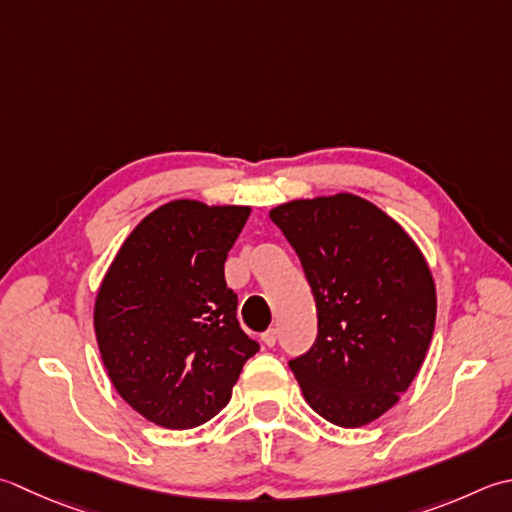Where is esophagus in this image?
I'll list each match as a JSON object with an SVG mask.
<instances>
[{"instance_id":"34e87169","label":"esophagus","mask_w":512,"mask_h":512,"mask_svg":"<svg viewBox=\"0 0 512 512\" xmlns=\"http://www.w3.org/2000/svg\"><path fill=\"white\" fill-rule=\"evenodd\" d=\"M262 342H264L266 346H275V344H277V330H275V328H268L266 333L262 335Z\"/></svg>"}]
</instances>
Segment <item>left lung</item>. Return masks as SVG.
<instances>
[{
	"label": "left lung",
	"mask_w": 512,
	"mask_h": 512,
	"mask_svg": "<svg viewBox=\"0 0 512 512\" xmlns=\"http://www.w3.org/2000/svg\"><path fill=\"white\" fill-rule=\"evenodd\" d=\"M270 219L295 248L317 304V339L290 362L317 415L359 428L413 384L435 330V279L419 246L353 193L293 199Z\"/></svg>",
	"instance_id": "8db88e82"
}]
</instances>
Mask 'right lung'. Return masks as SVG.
I'll list each match as a JSON object with an SVG mask.
<instances>
[{"mask_svg":"<svg viewBox=\"0 0 512 512\" xmlns=\"http://www.w3.org/2000/svg\"><path fill=\"white\" fill-rule=\"evenodd\" d=\"M250 206L173 199L139 222L99 284L93 324L124 402L170 430L206 424L259 344L237 322L224 262Z\"/></svg>","mask_w":512,"mask_h":512,"instance_id":"obj_1","label":"right lung"}]
</instances>
